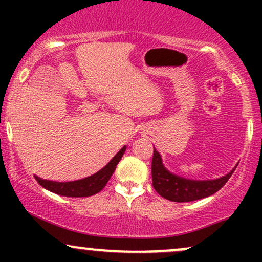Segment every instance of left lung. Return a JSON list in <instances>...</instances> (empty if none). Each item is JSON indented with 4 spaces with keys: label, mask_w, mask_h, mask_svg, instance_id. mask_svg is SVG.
Wrapping results in <instances>:
<instances>
[{
    "label": "left lung",
    "mask_w": 262,
    "mask_h": 262,
    "mask_svg": "<svg viewBox=\"0 0 262 262\" xmlns=\"http://www.w3.org/2000/svg\"><path fill=\"white\" fill-rule=\"evenodd\" d=\"M237 166V165H236ZM236 166L225 176L207 181H194L171 173L164 166L161 156L154 149L151 161L152 186L160 196L172 202H192L214 194L227 183Z\"/></svg>",
    "instance_id": "8db88e82"
}]
</instances>
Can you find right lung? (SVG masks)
<instances>
[{
	"instance_id": "1",
	"label": "right lung",
	"mask_w": 262,
	"mask_h": 262,
	"mask_svg": "<svg viewBox=\"0 0 262 262\" xmlns=\"http://www.w3.org/2000/svg\"><path fill=\"white\" fill-rule=\"evenodd\" d=\"M125 151V146L117 152L116 156L111 160L103 169L96 172L95 175L86 177V179L77 180V181H70V182H55L49 181V180L39 179L35 176L39 185L44 187L48 191L54 192V193L60 194V196L65 197H89L93 196V194L98 193L104 188L107 185L108 180L113 175L114 170H116L117 165H118L119 160L122 159L123 154Z\"/></svg>"
}]
</instances>
